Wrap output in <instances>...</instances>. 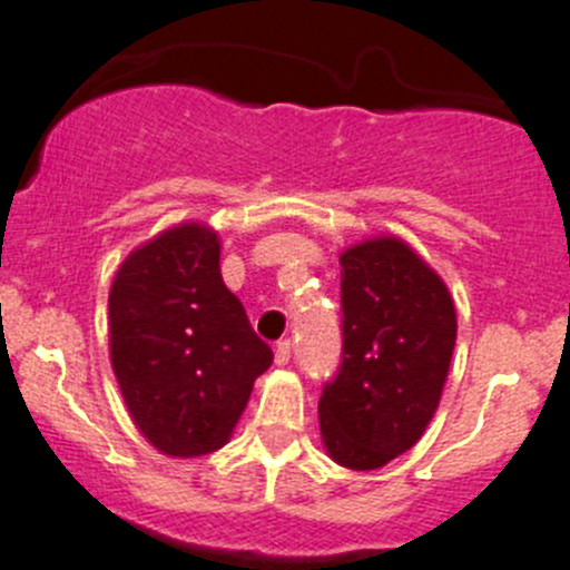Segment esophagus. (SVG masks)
Instances as JSON below:
<instances>
[{
    "instance_id": "obj_1",
    "label": "esophagus",
    "mask_w": 570,
    "mask_h": 570,
    "mask_svg": "<svg viewBox=\"0 0 570 570\" xmlns=\"http://www.w3.org/2000/svg\"><path fill=\"white\" fill-rule=\"evenodd\" d=\"M289 358H292V342L289 338H281V342L275 344V364L284 366L289 364Z\"/></svg>"
}]
</instances>
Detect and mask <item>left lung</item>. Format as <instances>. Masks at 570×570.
<instances>
[{
    "mask_svg": "<svg viewBox=\"0 0 570 570\" xmlns=\"http://www.w3.org/2000/svg\"><path fill=\"white\" fill-rule=\"evenodd\" d=\"M342 264V364L320 396L338 465L370 471L411 450L439 407L455 350V303L402 239L353 245Z\"/></svg>",
    "mask_w": 570,
    "mask_h": 570,
    "instance_id": "left-lung-1",
    "label": "left lung"
}]
</instances>
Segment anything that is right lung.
Wrapping results in <instances>:
<instances>
[{"instance_id": "obj_1", "label": "right lung", "mask_w": 570, "mask_h": 570, "mask_svg": "<svg viewBox=\"0 0 570 570\" xmlns=\"http://www.w3.org/2000/svg\"><path fill=\"white\" fill-rule=\"evenodd\" d=\"M109 358L137 430L163 455L226 444L273 350L223 284L209 226L181 223L126 256L109 289Z\"/></svg>"}]
</instances>
